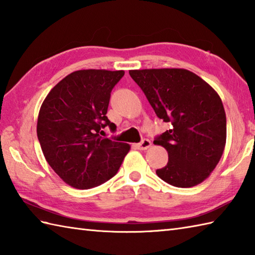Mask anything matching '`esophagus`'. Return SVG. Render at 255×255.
<instances>
[{"label":"esophagus","mask_w":255,"mask_h":255,"mask_svg":"<svg viewBox=\"0 0 255 255\" xmlns=\"http://www.w3.org/2000/svg\"><path fill=\"white\" fill-rule=\"evenodd\" d=\"M137 147L140 150H147L148 148L151 147V141H150V140H148V139H143L141 142L137 144Z\"/></svg>","instance_id":"esophagus-1"}]
</instances>
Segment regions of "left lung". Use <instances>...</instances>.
I'll use <instances>...</instances> for the list:
<instances>
[{"instance_id": "8db88e82", "label": "left lung", "mask_w": 255, "mask_h": 255, "mask_svg": "<svg viewBox=\"0 0 255 255\" xmlns=\"http://www.w3.org/2000/svg\"><path fill=\"white\" fill-rule=\"evenodd\" d=\"M129 74L156 116L172 125L154 140L169 154V162L156 175L184 188L205 181L226 145V113L217 92L185 69L130 70Z\"/></svg>"}]
</instances>
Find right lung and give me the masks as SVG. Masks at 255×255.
I'll list each match as a JSON object with an SVG mask.
<instances>
[{
    "label": "right lung",
    "instance_id": "right-lung-1",
    "mask_svg": "<svg viewBox=\"0 0 255 255\" xmlns=\"http://www.w3.org/2000/svg\"><path fill=\"white\" fill-rule=\"evenodd\" d=\"M123 70H79L53 88L40 107L37 136L48 164L68 185L88 189L118 172L130 145L103 138L111 92Z\"/></svg>",
    "mask_w": 255,
    "mask_h": 255
}]
</instances>
